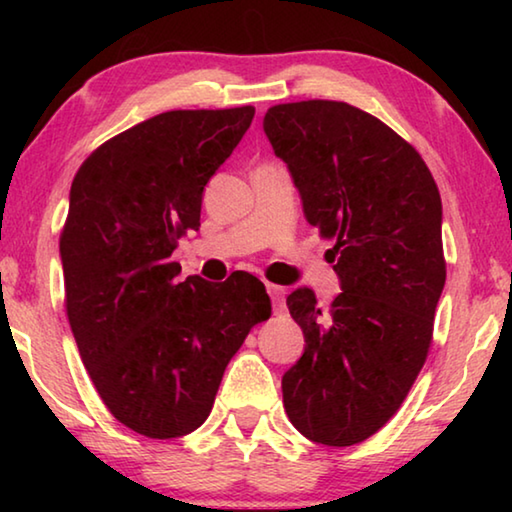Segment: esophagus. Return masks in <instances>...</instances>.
Instances as JSON below:
<instances>
[{"label": "esophagus", "instance_id": "obj_1", "mask_svg": "<svg viewBox=\"0 0 512 512\" xmlns=\"http://www.w3.org/2000/svg\"><path fill=\"white\" fill-rule=\"evenodd\" d=\"M266 289H268V293H271L275 311L280 314V311H284V296H287V289L277 287V284H266Z\"/></svg>", "mask_w": 512, "mask_h": 512}]
</instances>
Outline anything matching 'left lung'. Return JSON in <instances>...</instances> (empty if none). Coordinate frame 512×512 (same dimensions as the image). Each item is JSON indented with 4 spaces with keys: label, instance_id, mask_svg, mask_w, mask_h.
<instances>
[{
    "label": "left lung",
    "instance_id": "1",
    "mask_svg": "<svg viewBox=\"0 0 512 512\" xmlns=\"http://www.w3.org/2000/svg\"><path fill=\"white\" fill-rule=\"evenodd\" d=\"M264 133L307 221L334 239L343 289L327 309L307 287L287 298L307 345L282 377L284 409L314 443L357 445L393 418L427 361L447 277L443 203L420 153L350 103H280Z\"/></svg>",
    "mask_w": 512,
    "mask_h": 512
}]
</instances>
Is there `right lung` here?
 <instances>
[{
  "mask_svg": "<svg viewBox=\"0 0 512 512\" xmlns=\"http://www.w3.org/2000/svg\"><path fill=\"white\" fill-rule=\"evenodd\" d=\"M253 106L169 110L103 142L76 171L60 235L65 307L103 404L146 438H178L212 411L230 359L271 316L250 273L178 280V239Z\"/></svg>",
  "mask_w": 512,
  "mask_h": 512,
  "instance_id": "obj_1",
  "label": "right lung"
}]
</instances>
